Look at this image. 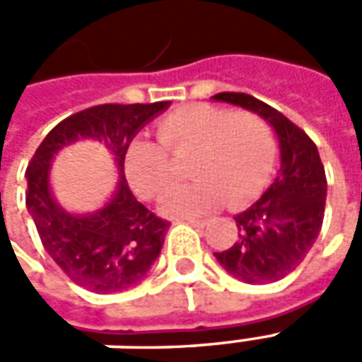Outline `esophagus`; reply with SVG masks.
<instances>
[{"label": "esophagus", "instance_id": "1", "mask_svg": "<svg viewBox=\"0 0 362 362\" xmlns=\"http://www.w3.org/2000/svg\"><path fill=\"white\" fill-rule=\"evenodd\" d=\"M184 221H186V223H189L192 227H197V228L205 227V221H202V219H184Z\"/></svg>", "mask_w": 362, "mask_h": 362}]
</instances>
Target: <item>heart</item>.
I'll use <instances>...</instances> for the list:
<instances>
[{"mask_svg":"<svg viewBox=\"0 0 362 362\" xmlns=\"http://www.w3.org/2000/svg\"><path fill=\"white\" fill-rule=\"evenodd\" d=\"M176 160H189L194 184L170 189L160 211L170 217H199L228 202H250L269 180L275 165L272 127L252 112H230L189 104L158 124V141L137 137L126 157L129 184L141 197L155 199L178 178Z\"/></svg>","mask_w":362,"mask_h":362,"instance_id":"b5f03b06","label":"heart"}]
</instances>
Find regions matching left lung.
Listing matches in <instances>:
<instances>
[{
    "instance_id": "1",
    "label": "left lung",
    "mask_w": 362,
    "mask_h": 362,
    "mask_svg": "<svg viewBox=\"0 0 362 362\" xmlns=\"http://www.w3.org/2000/svg\"><path fill=\"white\" fill-rule=\"evenodd\" d=\"M211 98L262 116L277 135L281 155L272 186L235 217L238 243L215 252V258L244 283L279 281L306 258L322 228L327 182L318 149L300 127L254 96L219 93Z\"/></svg>"
}]
</instances>
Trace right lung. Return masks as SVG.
<instances>
[{
    "label": "right lung",
    "instance_id": "right-lung-1",
    "mask_svg": "<svg viewBox=\"0 0 362 362\" xmlns=\"http://www.w3.org/2000/svg\"><path fill=\"white\" fill-rule=\"evenodd\" d=\"M170 103L100 104L77 112L44 137L27 166V209L38 236L69 279L93 293H119L141 283L160 254L168 223L158 219L127 186L124 160L139 129ZM100 142L115 158L119 182L90 214H71L51 192V160L77 141Z\"/></svg>",
    "mask_w": 362,
    "mask_h": 362
}]
</instances>
